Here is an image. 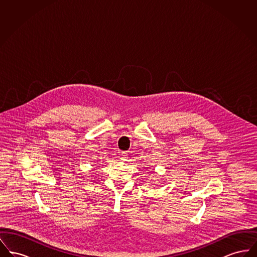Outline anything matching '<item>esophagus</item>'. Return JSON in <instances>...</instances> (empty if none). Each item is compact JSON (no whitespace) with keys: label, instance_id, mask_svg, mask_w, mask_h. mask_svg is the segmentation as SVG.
I'll return each instance as SVG.
<instances>
[{"label":"esophagus","instance_id":"obj_1","mask_svg":"<svg viewBox=\"0 0 257 257\" xmlns=\"http://www.w3.org/2000/svg\"><path fill=\"white\" fill-rule=\"evenodd\" d=\"M120 158L123 161H126V160L128 159V153L127 152H121V156H120Z\"/></svg>","mask_w":257,"mask_h":257}]
</instances>
